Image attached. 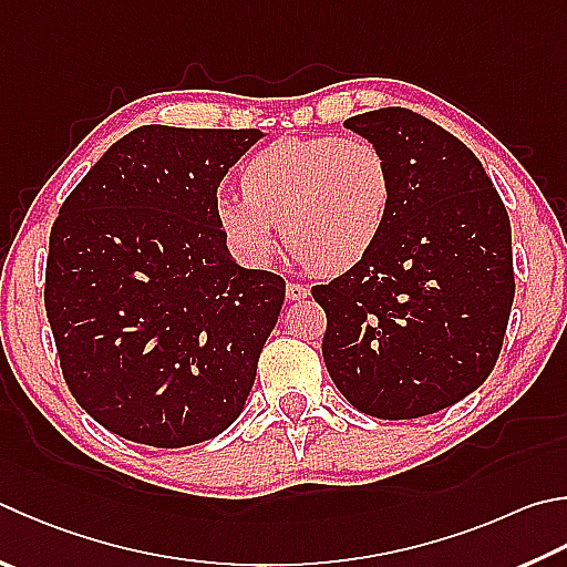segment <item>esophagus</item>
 Returning a JSON list of instances; mask_svg holds the SVG:
<instances>
[{
	"mask_svg": "<svg viewBox=\"0 0 567 567\" xmlns=\"http://www.w3.org/2000/svg\"><path fill=\"white\" fill-rule=\"evenodd\" d=\"M285 292H287V300H305V297L310 295V287L300 282H287Z\"/></svg>",
	"mask_w": 567,
	"mask_h": 567,
	"instance_id": "1",
	"label": "esophagus"
}]
</instances>
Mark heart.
Masks as SVG:
<instances>
[{"instance_id":"1","label":"heart","mask_w":567,"mask_h":567,"mask_svg":"<svg viewBox=\"0 0 567 567\" xmlns=\"http://www.w3.org/2000/svg\"><path fill=\"white\" fill-rule=\"evenodd\" d=\"M243 198L215 203V223L240 260H270L277 223L287 248L324 275L364 262L382 240L394 176L367 138H282L257 151L240 173Z\"/></svg>"}]
</instances>
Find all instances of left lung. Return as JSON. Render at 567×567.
Returning <instances> with one entry per match:
<instances>
[{
    "mask_svg": "<svg viewBox=\"0 0 567 567\" xmlns=\"http://www.w3.org/2000/svg\"><path fill=\"white\" fill-rule=\"evenodd\" d=\"M344 126L384 151L394 205L372 255L312 287L327 372L369 416L436 414L498 362L516 295L506 205L466 143L414 111Z\"/></svg>",
    "mask_w": 567,
    "mask_h": 567,
    "instance_id": "obj_1",
    "label": "left lung"
}]
</instances>
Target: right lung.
Wrapping results in <instances>:
<instances>
[{"instance_id": "add662e5", "label": "right lung", "mask_w": 567, "mask_h": 567, "mask_svg": "<svg viewBox=\"0 0 567 567\" xmlns=\"http://www.w3.org/2000/svg\"><path fill=\"white\" fill-rule=\"evenodd\" d=\"M257 128L141 126L71 190L49 235L44 305L81 409L181 449L240 416L285 280L233 260L218 185Z\"/></svg>"}]
</instances>
